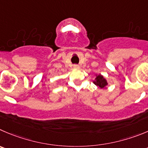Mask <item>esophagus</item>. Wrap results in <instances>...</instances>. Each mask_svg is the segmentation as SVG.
<instances>
[{
    "mask_svg": "<svg viewBox=\"0 0 148 148\" xmlns=\"http://www.w3.org/2000/svg\"><path fill=\"white\" fill-rule=\"evenodd\" d=\"M73 67L75 69H79V65H78V64H74V65H73Z\"/></svg>",
    "mask_w": 148,
    "mask_h": 148,
    "instance_id": "1",
    "label": "esophagus"
}]
</instances>
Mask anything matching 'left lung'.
<instances>
[{"label": "left lung", "instance_id": "1", "mask_svg": "<svg viewBox=\"0 0 148 148\" xmlns=\"http://www.w3.org/2000/svg\"><path fill=\"white\" fill-rule=\"evenodd\" d=\"M93 83L96 86H99L100 88H105V86L108 85V82H107L106 79L102 75H97L95 81H93Z\"/></svg>", "mask_w": 148, "mask_h": 148}]
</instances>
